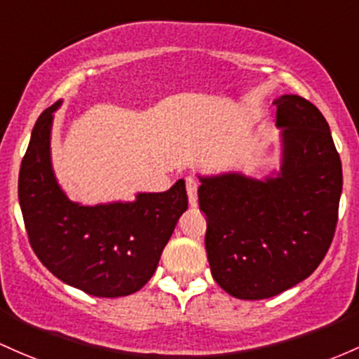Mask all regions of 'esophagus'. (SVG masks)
I'll return each mask as SVG.
<instances>
[{
  "label": "esophagus",
  "instance_id": "1",
  "mask_svg": "<svg viewBox=\"0 0 359 359\" xmlns=\"http://www.w3.org/2000/svg\"><path fill=\"white\" fill-rule=\"evenodd\" d=\"M186 187H187L189 203H191V206H196V204H198V187H199V182L196 179H192V177H187Z\"/></svg>",
  "mask_w": 359,
  "mask_h": 359
}]
</instances>
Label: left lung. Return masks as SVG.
Segmentation results:
<instances>
[{
	"instance_id": "left-lung-1",
	"label": "left lung",
	"mask_w": 359,
	"mask_h": 359,
	"mask_svg": "<svg viewBox=\"0 0 359 359\" xmlns=\"http://www.w3.org/2000/svg\"><path fill=\"white\" fill-rule=\"evenodd\" d=\"M273 104L281 129L279 170L264 179L199 175L211 274L240 300L276 297L309 278L337 224L342 167L325 117L300 95Z\"/></svg>"
}]
</instances>
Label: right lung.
I'll return each instance as SVG.
<instances>
[{"mask_svg":"<svg viewBox=\"0 0 359 359\" xmlns=\"http://www.w3.org/2000/svg\"><path fill=\"white\" fill-rule=\"evenodd\" d=\"M56 102L32 129L18 177V201L30 245L47 269L92 297H128L149 281L175 224L187 210L186 182L135 201L83 206L59 186L50 160Z\"/></svg>","mask_w":359,"mask_h":359,"instance_id":"obj_1","label":"right lung"}]
</instances>
